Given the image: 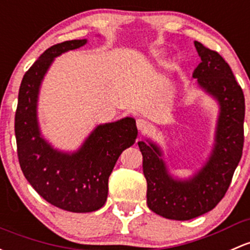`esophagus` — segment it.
<instances>
[{"mask_svg":"<svg viewBox=\"0 0 250 250\" xmlns=\"http://www.w3.org/2000/svg\"><path fill=\"white\" fill-rule=\"evenodd\" d=\"M136 127H138V129L140 130V132H145V130H147V128H148V123H147L144 118H139V120L136 121Z\"/></svg>","mask_w":250,"mask_h":250,"instance_id":"esophagus-1","label":"esophagus"}]
</instances>
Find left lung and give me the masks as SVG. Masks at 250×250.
Segmentation results:
<instances>
[{"mask_svg":"<svg viewBox=\"0 0 250 250\" xmlns=\"http://www.w3.org/2000/svg\"><path fill=\"white\" fill-rule=\"evenodd\" d=\"M201 62L193 78L220 105L215 146L211 158L188 181L167 173L162 152L154 144L139 141L147 181V206L154 213L175 220H189L213 209L224 198L242 157L244 94L230 65L214 50L194 42Z\"/></svg>","mask_w":250,"mask_h":250,"instance_id":"8db88e82","label":"left lung"}]
</instances>
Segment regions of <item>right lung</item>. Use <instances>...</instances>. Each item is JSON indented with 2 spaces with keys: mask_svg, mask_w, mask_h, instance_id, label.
Instances as JSON below:
<instances>
[{
  "mask_svg": "<svg viewBox=\"0 0 250 250\" xmlns=\"http://www.w3.org/2000/svg\"><path fill=\"white\" fill-rule=\"evenodd\" d=\"M86 39L62 42L46 49L25 73L15 111L18 158L26 180L48 202L77 213L101 208L120 154L135 143L138 129L130 117L98 125L78 152L56 151L41 136L37 122L39 86L56 56L85 45Z\"/></svg>",
  "mask_w": 250,
  "mask_h": 250,
  "instance_id": "1",
  "label": "right lung"
}]
</instances>
